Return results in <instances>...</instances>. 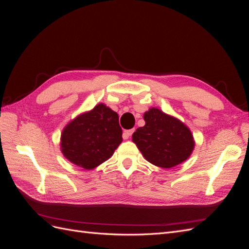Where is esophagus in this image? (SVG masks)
I'll return each instance as SVG.
<instances>
[{
    "mask_svg": "<svg viewBox=\"0 0 249 249\" xmlns=\"http://www.w3.org/2000/svg\"><path fill=\"white\" fill-rule=\"evenodd\" d=\"M134 131H135V129L125 130V131L124 132V134H123V138H124V139H129V138L132 136V134L134 133Z\"/></svg>",
    "mask_w": 249,
    "mask_h": 249,
    "instance_id": "obj_1",
    "label": "esophagus"
}]
</instances>
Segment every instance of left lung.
<instances>
[{
	"label": "left lung",
	"mask_w": 249,
	"mask_h": 249,
	"mask_svg": "<svg viewBox=\"0 0 249 249\" xmlns=\"http://www.w3.org/2000/svg\"><path fill=\"white\" fill-rule=\"evenodd\" d=\"M143 118L145 125L138 127L132 137L149 163L171 168L189 158L194 141L183 123L157 108L149 109Z\"/></svg>",
	"instance_id": "left-lung-1"
}]
</instances>
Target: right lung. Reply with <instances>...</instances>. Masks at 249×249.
I'll return each mask as SVG.
<instances>
[{
	"mask_svg": "<svg viewBox=\"0 0 249 249\" xmlns=\"http://www.w3.org/2000/svg\"><path fill=\"white\" fill-rule=\"evenodd\" d=\"M118 114L100 104L73 119L61 135V150L66 159L85 169L108 160L123 141Z\"/></svg>",
	"mask_w": 249,
	"mask_h": 249,
	"instance_id": "add662e5",
	"label": "right lung"
}]
</instances>
